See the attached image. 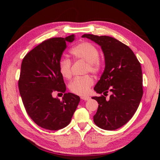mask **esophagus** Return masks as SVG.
<instances>
[{
    "instance_id": "esophagus-1",
    "label": "esophagus",
    "mask_w": 160,
    "mask_h": 160,
    "mask_svg": "<svg viewBox=\"0 0 160 160\" xmlns=\"http://www.w3.org/2000/svg\"><path fill=\"white\" fill-rule=\"evenodd\" d=\"M81 98L83 99V100H84V101H88V100H89L90 99L89 97H87V96H83V97H81Z\"/></svg>"
}]
</instances>
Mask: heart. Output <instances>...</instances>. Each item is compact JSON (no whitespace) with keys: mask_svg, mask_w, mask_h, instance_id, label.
I'll return each mask as SVG.
<instances>
[{"mask_svg":"<svg viewBox=\"0 0 160 160\" xmlns=\"http://www.w3.org/2000/svg\"><path fill=\"white\" fill-rule=\"evenodd\" d=\"M74 60H81L86 62V71L97 74L101 69V62L99 59V52L95 45L88 42H81L70 50ZM72 62L69 58H61L59 62V69L63 78L69 79L72 76ZM94 80L89 75L76 77L72 80L69 88L72 93L79 96H85L89 93Z\"/></svg>","mask_w":160,"mask_h":160,"instance_id":"b5f03b06","label":"heart"}]
</instances>
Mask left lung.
I'll return each mask as SVG.
<instances>
[{
    "mask_svg": "<svg viewBox=\"0 0 160 160\" xmlns=\"http://www.w3.org/2000/svg\"><path fill=\"white\" fill-rule=\"evenodd\" d=\"M82 37L98 43L105 56V70L94 90L99 94L111 92L109 100L103 95L92 98L99 103L93 122L103 129H117L132 119L142 98L141 65L128 46L113 37L91 34Z\"/></svg>",
    "mask_w": 160,
    "mask_h": 160,
    "instance_id": "left-lung-1",
    "label": "left lung"
}]
</instances>
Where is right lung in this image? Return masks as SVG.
<instances>
[{"label": "right lung", "instance_id": "right-lung-1", "mask_svg": "<svg viewBox=\"0 0 160 160\" xmlns=\"http://www.w3.org/2000/svg\"><path fill=\"white\" fill-rule=\"evenodd\" d=\"M74 39V35L49 38L22 59L19 93L27 114L42 128L54 131L66 127L80 101L79 96L65 93L66 86L59 69L66 42ZM55 91L64 93L61 101L52 98Z\"/></svg>", "mask_w": 160, "mask_h": 160}]
</instances>
